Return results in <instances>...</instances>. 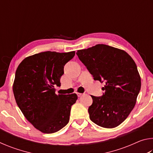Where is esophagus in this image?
I'll list each match as a JSON object with an SVG mask.
<instances>
[{
	"instance_id": "esophagus-1",
	"label": "esophagus",
	"mask_w": 153,
	"mask_h": 153,
	"mask_svg": "<svg viewBox=\"0 0 153 153\" xmlns=\"http://www.w3.org/2000/svg\"><path fill=\"white\" fill-rule=\"evenodd\" d=\"M77 96H78V97H82V96L84 94H82V93H79V92H77Z\"/></svg>"
}]
</instances>
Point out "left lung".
Segmentation results:
<instances>
[{"instance_id":"1","label":"left lung","mask_w":153,"mask_h":153,"mask_svg":"<svg viewBox=\"0 0 153 153\" xmlns=\"http://www.w3.org/2000/svg\"><path fill=\"white\" fill-rule=\"evenodd\" d=\"M76 54L94 80L105 82L102 97L91 96L90 119L105 128L120 125L132 111L140 90L135 62L126 51L106 45L79 50Z\"/></svg>"}]
</instances>
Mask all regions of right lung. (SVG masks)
<instances>
[{
    "label": "right lung",
    "mask_w": 153,
    "mask_h": 153,
    "mask_svg": "<svg viewBox=\"0 0 153 153\" xmlns=\"http://www.w3.org/2000/svg\"><path fill=\"white\" fill-rule=\"evenodd\" d=\"M75 51H46L27 56L18 66L13 85L18 107L27 120L45 134L55 133L68 123L76 94H56L64 66Z\"/></svg>",
    "instance_id": "add662e5"
}]
</instances>
